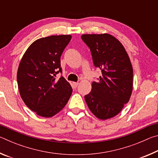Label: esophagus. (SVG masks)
Wrapping results in <instances>:
<instances>
[{"mask_svg": "<svg viewBox=\"0 0 158 158\" xmlns=\"http://www.w3.org/2000/svg\"><path fill=\"white\" fill-rule=\"evenodd\" d=\"M73 85H74V87H77V85H78L79 83H78V82H73Z\"/></svg>", "mask_w": 158, "mask_h": 158, "instance_id": "34e87169", "label": "esophagus"}]
</instances>
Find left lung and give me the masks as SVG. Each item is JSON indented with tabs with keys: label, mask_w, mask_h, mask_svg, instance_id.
Returning <instances> with one entry per match:
<instances>
[{
	"label": "left lung",
	"mask_w": 158,
	"mask_h": 158,
	"mask_svg": "<svg viewBox=\"0 0 158 158\" xmlns=\"http://www.w3.org/2000/svg\"><path fill=\"white\" fill-rule=\"evenodd\" d=\"M81 39L91 52L93 64L102 75L92 83V90L85 95L90 111L102 120L120 113L132 91L133 69L124 47L111 35L85 34Z\"/></svg>",
	"instance_id": "1"
}]
</instances>
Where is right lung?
Returning a JSON list of instances; mask_svg holds the SVG:
<instances>
[{
    "label": "right lung",
    "mask_w": 158,
    "mask_h": 158,
    "mask_svg": "<svg viewBox=\"0 0 158 158\" xmlns=\"http://www.w3.org/2000/svg\"><path fill=\"white\" fill-rule=\"evenodd\" d=\"M70 35L37 40L23 54L17 71V84L26 105L39 116L49 118L62 110L73 93L62 73L60 56L71 40Z\"/></svg>",
    "instance_id": "obj_1"
}]
</instances>
